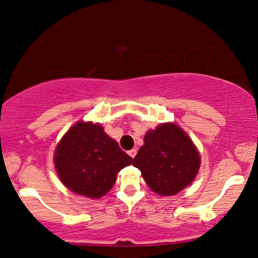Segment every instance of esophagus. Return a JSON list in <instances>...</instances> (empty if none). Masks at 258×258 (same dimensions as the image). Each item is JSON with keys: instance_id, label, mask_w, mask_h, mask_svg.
<instances>
[{"instance_id": "34e87169", "label": "esophagus", "mask_w": 258, "mask_h": 258, "mask_svg": "<svg viewBox=\"0 0 258 258\" xmlns=\"http://www.w3.org/2000/svg\"><path fill=\"white\" fill-rule=\"evenodd\" d=\"M128 154H129L130 156H132L133 159H134V157L136 156V154H137V150H136V148H133L132 151H129V152H128Z\"/></svg>"}]
</instances>
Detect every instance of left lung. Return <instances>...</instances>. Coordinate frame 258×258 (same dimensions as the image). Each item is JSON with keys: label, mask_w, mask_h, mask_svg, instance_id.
<instances>
[{"label": "left lung", "mask_w": 258, "mask_h": 258, "mask_svg": "<svg viewBox=\"0 0 258 258\" xmlns=\"http://www.w3.org/2000/svg\"><path fill=\"white\" fill-rule=\"evenodd\" d=\"M133 165L153 191L173 196L189 186L198 173L201 156L190 137L174 123L148 130Z\"/></svg>", "instance_id": "obj_1"}]
</instances>
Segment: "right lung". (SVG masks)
<instances>
[{
	"instance_id": "1",
	"label": "right lung",
	"mask_w": 258,
	"mask_h": 258,
	"mask_svg": "<svg viewBox=\"0 0 258 258\" xmlns=\"http://www.w3.org/2000/svg\"><path fill=\"white\" fill-rule=\"evenodd\" d=\"M133 159L93 122L79 121L57 144L54 164L62 183L78 195L101 198L116 181V175Z\"/></svg>"
}]
</instances>
